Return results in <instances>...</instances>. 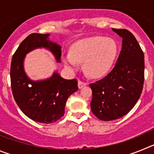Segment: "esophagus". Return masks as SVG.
<instances>
[{"label": "esophagus", "instance_id": "1", "mask_svg": "<svg viewBox=\"0 0 154 154\" xmlns=\"http://www.w3.org/2000/svg\"><path fill=\"white\" fill-rule=\"evenodd\" d=\"M88 85V83H87V82H82V81H81V80H79L78 86L79 89L83 88L84 86H85V85Z\"/></svg>", "mask_w": 154, "mask_h": 154}]
</instances>
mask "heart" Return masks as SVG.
<instances>
[{
  "label": "heart",
  "instance_id": "b5f03b06",
  "mask_svg": "<svg viewBox=\"0 0 154 154\" xmlns=\"http://www.w3.org/2000/svg\"><path fill=\"white\" fill-rule=\"evenodd\" d=\"M117 52V44L112 38L92 37L75 43L71 48V54L65 55L64 62L71 70L78 68V62H83L87 74L92 77H100L112 67Z\"/></svg>",
  "mask_w": 154,
  "mask_h": 154
}]
</instances>
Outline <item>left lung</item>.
Instances as JSON below:
<instances>
[{"mask_svg":"<svg viewBox=\"0 0 154 154\" xmlns=\"http://www.w3.org/2000/svg\"><path fill=\"white\" fill-rule=\"evenodd\" d=\"M112 31L123 38L117 62L106 76L89 84L91 110L103 121L117 119L130 112L140 97L144 82V55L138 42L128 30Z\"/></svg>","mask_w":154,"mask_h":154,"instance_id":"1","label":"left lung"}]
</instances>
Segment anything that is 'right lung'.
<instances>
[{
  "mask_svg": "<svg viewBox=\"0 0 154 154\" xmlns=\"http://www.w3.org/2000/svg\"><path fill=\"white\" fill-rule=\"evenodd\" d=\"M49 35L32 33L21 42L13 55L11 65V86L18 107L35 122L55 123L64 116L65 103L70 95L79 89L76 79H64L58 73L45 81H31L24 73L25 54L36 48H47L60 62L61 47L50 42Z\"/></svg>",
  "mask_w": 154,
  "mask_h": 154,
  "instance_id": "add662e5",
  "label": "right lung"
}]
</instances>
